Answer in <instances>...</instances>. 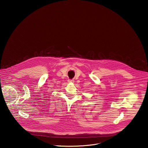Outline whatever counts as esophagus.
I'll return each mask as SVG.
<instances>
[{
    "label": "esophagus",
    "mask_w": 148,
    "mask_h": 148,
    "mask_svg": "<svg viewBox=\"0 0 148 148\" xmlns=\"http://www.w3.org/2000/svg\"><path fill=\"white\" fill-rule=\"evenodd\" d=\"M68 82H69V83H75V81H74L73 80H68Z\"/></svg>",
    "instance_id": "esophagus-1"
}]
</instances>
